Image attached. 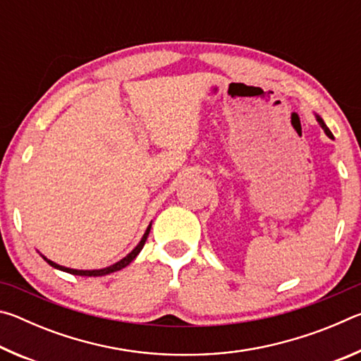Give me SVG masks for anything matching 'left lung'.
Segmentation results:
<instances>
[{
	"mask_svg": "<svg viewBox=\"0 0 361 361\" xmlns=\"http://www.w3.org/2000/svg\"><path fill=\"white\" fill-rule=\"evenodd\" d=\"M317 121H319V124L322 126V129H323V130H325V133H326V135H328L329 138H331V140H334V137H333V133H331V130H329V129H328V127H326V124H325V122H323V119L320 118V116H317Z\"/></svg>",
	"mask_w": 361,
	"mask_h": 361,
	"instance_id": "obj_1",
	"label": "left lung"
}]
</instances>
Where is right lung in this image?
I'll return each mask as SVG.
<instances>
[{
    "mask_svg": "<svg viewBox=\"0 0 361 361\" xmlns=\"http://www.w3.org/2000/svg\"><path fill=\"white\" fill-rule=\"evenodd\" d=\"M149 231H151V224L148 226V229H146V232L143 234L142 240H140L138 245H137L135 248H133L132 252L126 256V258H122L121 261L116 262V264L109 266V267H105V269H95V271H78V269H70V267L59 266V264H56V262H54V261L44 258V256H42V258H44V259L47 261V264H51L52 267H56V269H60V271H65V272H68V274H73V276H84V277H100V276H106V274H111V272H116V271H121L122 267L129 266L130 262L137 258V255H138L140 252H142V248H143V245H145L146 239H148Z\"/></svg>",
    "mask_w": 361,
    "mask_h": 361,
    "instance_id": "add662e5",
    "label": "right lung"
}]
</instances>
